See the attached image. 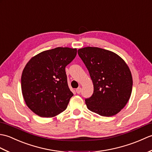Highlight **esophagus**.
<instances>
[{"mask_svg":"<svg viewBox=\"0 0 152 152\" xmlns=\"http://www.w3.org/2000/svg\"><path fill=\"white\" fill-rule=\"evenodd\" d=\"M81 91H82V88H78L76 89V93H78V94H80V93H81Z\"/></svg>","mask_w":152,"mask_h":152,"instance_id":"obj_1","label":"esophagus"}]
</instances>
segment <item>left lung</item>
I'll return each mask as SVG.
<instances>
[{
    "label": "left lung",
    "instance_id": "left-lung-1",
    "mask_svg": "<svg viewBox=\"0 0 152 152\" xmlns=\"http://www.w3.org/2000/svg\"><path fill=\"white\" fill-rule=\"evenodd\" d=\"M88 69L94 91L86 99L87 107L100 115L117 114L125 107L132 92L133 78L127 64L118 55L96 47L78 50Z\"/></svg>",
    "mask_w": 152,
    "mask_h": 152
}]
</instances>
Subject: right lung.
<instances>
[{"mask_svg": "<svg viewBox=\"0 0 152 152\" xmlns=\"http://www.w3.org/2000/svg\"><path fill=\"white\" fill-rule=\"evenodd\" d=\"M76 48L58 47L32 57L21 75L22 94L34 114L52 118L65 110L73 93L65 67L75 58Z\"/></svg>", "mask_w": 152, "mask_h": 152, "instance_id": "right-lung-1", "label": "right lung"}]
</instances>
